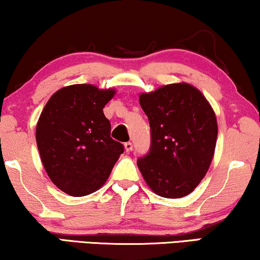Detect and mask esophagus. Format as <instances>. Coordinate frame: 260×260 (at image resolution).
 Wrapping results in <instances>:
<instances>
[{
    "label": "esophagus",
    "mask_w": 260,
    "mask_h": 260,
    "mask_svg": "<svg viewBox=\"0 0 260 260\" xmlns=\"http://www.w3.org/2000/svg\"><path fill=\"white\" fill-rule=\"evenodd\" d=\"M124 147H125V150H126L127 152H130L131 150H133L134 145H133V143H131V142H126V143L124 144Z\"/></svg>",
    "instance_id": "34e87169"
}]
</instances>
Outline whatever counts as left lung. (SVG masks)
I'll use <instances>...</instances> for the list:
<instances>
[{"instance_id": "1", "label": "left lung", "mask_w": 260, "mask_h": 260, "mask_svg": "<svg viewBox=\"0 0 260 260\" xmlns=\"http://www.w3.org/2000/svg\"><path fill=\"white\" fill-rule=\"evenodd\" d=\"M150 124V149L137 159L148 186L159 197L191 193L204 179L215 150V113L189 84H170L140 95Z\"/></svg>"}]
</instances>
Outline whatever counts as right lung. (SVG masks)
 Returning <instances> with one entry per match:
<instances>
[{
	"label": "right lung",
	"mask_w": 260,
	"mask_h": 260,
	"mask_svg": "<svg viewBox=\"0 0 260 260\" xmlns=\"http://www.w3.org/2000/svg\"><path fill=\"white\" fill-rule=\"evenodd\" d=\"M115 90L90 84L60 88L42 110L37 144L42 165L60 190L84 197L99 189L124 145L110 136L111 124L103 109Z\"/></svg>",
	"instance_id": "right-lung-1"
}]
</instances>
